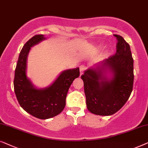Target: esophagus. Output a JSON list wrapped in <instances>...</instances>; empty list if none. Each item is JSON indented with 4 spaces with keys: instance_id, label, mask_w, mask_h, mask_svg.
<instances>
[{
    "instance_id": "1",
    "label": "esophagus",
    "mask_w": 148,
    "mask_h": 148,
    "mask_svg": "<svg viewBox=\"0 0 148 148\" xmlns=\"http://www.w3.org/2000/svg\"><path fill=\"white\" fill-rule=\"evenodd\" d=\"M86 66H85L84 65H81L80 66V75H82L83 74V72H84V71L85 70H86Z\"/></svg>"
}]
</instances>
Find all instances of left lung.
<instances>
[{
  "instance_id": "obj_1",
  "label": "left lung",
  "mask_w": 148,
  "mask_h": 148,
  "mask_svg": "<svg viewBox=\"0 0 148 148\" xmlns=\"http://www.w3.org/2000/svg\"><path fill=\"white\" fill-rule=\"evenodd\" d=\"M116 37L115 55L89 68L81 76L87 109L97 115H113L130 98L134 84V60L130 46L121 36Z\"/></svg>"
}]
</instances>
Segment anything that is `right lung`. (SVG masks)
<instances>
[{
  "label": "right lung",
  "instance_id": "add662e5",
  "mask_svg": "<svg viewBox=\"0 0 148 148\" xmlns=\"http://www.w3.org/2000/svg\"><path fill=\"white\" fill-rule=\"evenodd\" d=\"M44 35H36L23 47L16 64L14 90L21 107L26 112L40 119L53 117L63 111L70 85L80 76L79 68L65 70L49 86L38 88L27 75V57L31 47L45 40Z\"/></svg>",
  "mask_w": 148,
  "mask_h": 148
}]
</instances>
